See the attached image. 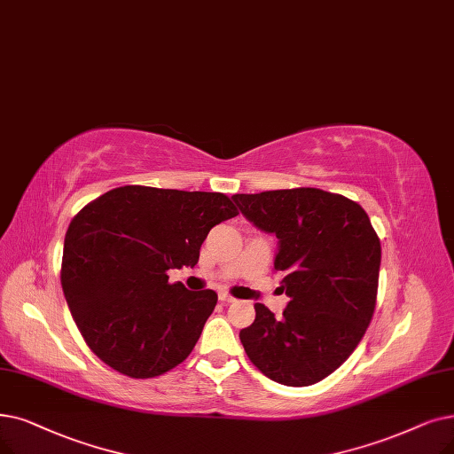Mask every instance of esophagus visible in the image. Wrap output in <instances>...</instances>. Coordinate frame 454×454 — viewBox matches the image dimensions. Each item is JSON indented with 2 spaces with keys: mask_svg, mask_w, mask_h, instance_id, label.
Returning a JSON list of instances; mask_svg holds the SVG:
<instances>
[{
  "mask_svg": "<svg viewBox=\"0 0 454 454\" xmlns=\"http://www.w3.org/2000/svg\"><path fill=\"white\" fill-rule=\"evenodd\" d=\"M219 301L221 302H224V304H231V302H235V301H238V299H235V297H231V294L230 293H219Z\"/></svg>",
  "mask_w": 454,
  "mask_h": 454,
  "instance_id": "esophagus-1",
  "label": "esophagus"
}]
</instances>
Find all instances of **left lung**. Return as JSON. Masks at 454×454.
Returning a JSON list of instances; mask_svg holds the SVG:
<instances>
[{
  "label": "left lung",
  "instance_id": "left-lung-1",
  "mask_svg": "<svg viewBox=\"0 0 454 454\" xmlns=\"http://www.w3.org/2000/svg\"><path fill=\"white\" fill-rule=\"evenodd\" d=\"M241 213L280 239L274 270L289 297L282 317L254 304L239 332L247 356L267 379L311 386L362 341L377 306L380 239L365 209L315 187L233 194Z\"/></svg>",
  "mask_w": 454,
  "mask_h": 454
}]
</instances>
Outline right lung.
Returning a JSON list of instances; mask_svg holds the SVG:
<instances>
[{
	"label": "right lung",
	"instance_id": "right-lung-1",
	"mask_svg": "<svg viewBox=\"0 0 454 454\" xmlns=\"http://www.w3.org/2000/svg\"><path fill=\"white\" fill-rule=\"evenodd\" d=\"M235 215L223 192L124 185L74 216L61 286L98 358L129 379H153L189 356L216 293L170 284L167 270L194 267L209 230Z\"/></svg>",
	"mask_w": 454,
	"mask_h": 454
}]
</instances>
